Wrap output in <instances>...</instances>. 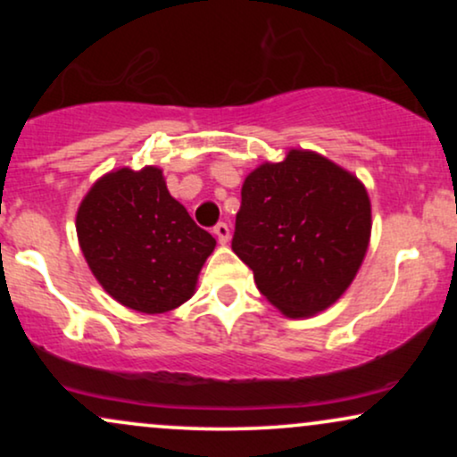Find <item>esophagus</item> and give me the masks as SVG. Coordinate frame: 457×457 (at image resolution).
<instances>
[{
    "label": "esophagus",
    "mask_w": 457,
    "mask_h": 457,
    "mask_svg": "<svg viewBox=\"0 0 457 457\" xmlns=\"http://www.w3.org/2000/svg\"><path fill=\"white\" fill-rule=\"evenodd\" d=\"M229 225L228 223H217L214 225V236H217V240L221 245H228L229 243Z\"/></svg>",
    "instance_id": "34e87169"
}]
</instances>
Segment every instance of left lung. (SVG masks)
Here are the masks:
<instances>
[{
    "mask_svg": "<svg viewBox=\"0 0 457 457\" xmlns=\"http://www.w3.org/2000/svg\"><path fill=\"white\" fill-rule=\"evenodd\" d=\"M232 249L287 318L324 312L348 290L371 234L363 182L309 150L245 178Z\"/></svg>",
    "mask_w": 457,
    "mask_h": 457,
    "instance_id": "obj_1",
    "label": "left lung"
}]
</instances>
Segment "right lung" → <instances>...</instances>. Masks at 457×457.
<instances>
[{
  "label": "right lung",
  "mask_w": 457,
  "mask_h": 457,
  "mask_svg": "<svg viewBox=\"0 0 457 457\" xmlns=\"http://www.w3.org/2000/svg\"><path fill=\"white\" fill-rule=\"evenodd\" d=\"M77 236L104 292L141 313H165L188 301L217 245L152 165L122 167L94 182L77 211Z\"/></svg>",
  "instance_id": "obj_1"
}]
</instances>
